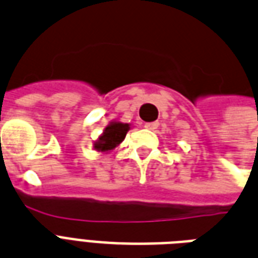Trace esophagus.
<instances>
[{
	"mask_svg": "<svg viewBox=\"0 0 258 258\" xmlns=\"http://www.w3.org/2000/svg\"><path fill=\"white\" fill-rule=\"evenodd\" d=\"M157 126H159V122H147L144 125V127L148 131H155V129H157Z\"/></svg>",
	"mask_w": 258,
	"mask_h": 258,
	"instance_id": "1",
	"label": "esophagus"
}]
</instances>
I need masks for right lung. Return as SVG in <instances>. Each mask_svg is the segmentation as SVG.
Instances as JSON below:
<instances>
[{
	"label": "right lung",
	"instance_id": "obj_1",
	"mask_svg": "<svg viewBox=\"0 0 258 258\" xmlns=\"http://www.w3.org/2000/svg\"><path fill=\"white\" fill-rule=\"evenodd\" d=\"M129 129H131L129 123L115 122V121L110 122L94 143V149H97L98 152L113 151L115 147H118L119 144L122 143Z\"/></svg>",
	"mask_w": 258,
	"mask_h": 258
}]
</instances>
